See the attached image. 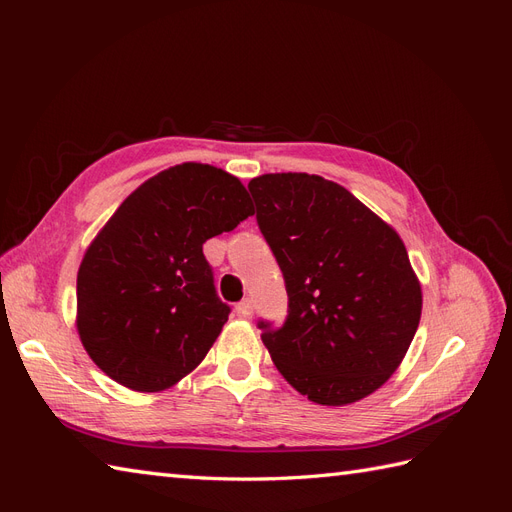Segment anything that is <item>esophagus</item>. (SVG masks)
Instances as JSON below:
<instances>
[{"mask_svg": "<svg viewBox=\"0 0 512 512\" xmlns=\"http://www.w3.org/2000/svg\"><path fill=\"white\" fill-rule=\"evenodd\" d=\"M235 309H237V316H239V318H252V314H254V305H252L250 299H245V301L237 303Z\"/></svg>", "mask_w": 512, "mask_h": 512, "instance_id": "esophagus-1", "label": "esophagus"}]
</instances>
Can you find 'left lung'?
Listing matches in <instances>:
<instances>
[{
  "mask_svg": "<svg viewBox=\"0 0 512 512\" xmlns=\"http://www.w3.org/2000/svg\"><path fill=\"white\" fill-rule=\"evenodd\" d=\"M247 188L288 292L284 327L258 324L275 367L320 406L378 391L404 361L423 309L397 230L318 175L269 173Z\"/></svg>",
  "mask_w": 512,
  "mask_h": 512,
  "instance_id": "1",
  "label": "left lung"
}]
</instances>
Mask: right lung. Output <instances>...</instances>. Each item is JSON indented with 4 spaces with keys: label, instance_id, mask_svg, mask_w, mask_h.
I'll use <instances>...</instances> for the list:
<instances>
[{
    "label": "right lung",
    "instance_id": "1",
    "mask_svg": "<svg viewBox=\"0 0 512 512\" xmlns=\"http://www.w3.org/2000/svg\"><path fill=\"white\" fill-rule=\"evenodd\" d=\"M247 215L245 185L200 162L170 166L123 200L76 275V331L108 378L160 393L203 363L230 312L203 243Z\"/></svg>",
    "mask_w": 512,
    "mask_h": 512
}]
</instances>
